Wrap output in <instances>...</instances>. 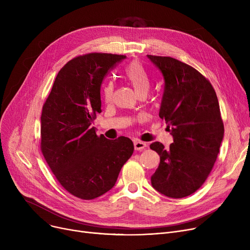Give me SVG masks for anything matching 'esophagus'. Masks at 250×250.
I'll use <instances>...</instances> for the list:
<instances>
[{"mask_svg": "<svg viewBox=\"0 0 250 250\" xmlns=\"http://www.w3.org/2000/svg\"><path fill=\"white\" fill-rule=\"evenodd\" d=\"M134 146H135V150L136 151H142L145 149L147 147V144L145 142H142V141H135L134 142Z\"/></svg>", "mask_w": 250, "mask_h": 250, "instance_id": "1", "label": "esophagus"}]
</instances>
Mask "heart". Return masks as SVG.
Returning a JSON list of instances; mask_svg holds the SVG:
<instances>
[{"instance_id": "heart-1", "label": "heart", "mask_w": 250, "mask_h": 250, "mask_svg": "<svg viewBox=\"0 0 250 250\" xmlns=\"http://www.w3.org/2000/svg\"><path fill=\"white\" fill-rule=\"evenodd\" d=\"M125 76L135 88L139 96H146L150 89V79L143 65L138 62H130L125 68ZM113 83L108 82L103 88V97L105 102H111L113 96Z\"/></svg>"}]
</instances>
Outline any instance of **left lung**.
Wrapping results in <instances>:
<instances>
[{
  "label": "left lung",
  "instance_id": "8db88e82",
  "mask_svg": "<svg viewBox=\"0 0 250 250\" xmlns=\"http://www.w3.org/2000/svg\"><path fill=\"white\" fill-rule=\"evenodd\" d=\"M164 78L159 116L173 143L150 148L160 156L151 176L153 188L169 198L181 199L198 190L211 173L224 137L219 101L212 84L190 65L170 57L148 55Z\"/></svg>",
  "mask_w": 250,
  "mask_h": 250
}]
</instances>
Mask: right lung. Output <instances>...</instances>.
<instances>
[{"label": "right lung", "instance_id": "obj_1", "mask_svg": "<svg viewBox=\"0 0 250 250\" xmlns=\"http://www.w3.org/2000/svg\"><path fill=\"white\" fill-rule=\"evenodd\" d=\"M123 55L91 52L60 70L42 113L41 149L61 186L76 198L93 200L110 190L134 152L132 140L97 136L100 87Z\"/></svg>", "mask_w": 250, "mask_h": 250}]
</instances>
